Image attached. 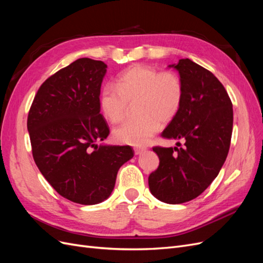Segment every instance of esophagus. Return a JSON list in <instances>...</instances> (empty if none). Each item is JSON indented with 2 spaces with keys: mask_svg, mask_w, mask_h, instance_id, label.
Listing matches in <instances>:
<instances>
[{
  "mask_svg": "<svg viewBox=\"0 0 263 263\" xmlns=\"http://www.w3.org/2000/svg\"><path fill=\"white\" fill-rule=\"evenodd\" d=\"M134 151H135V155H140L145 151V148L142 147H135L134 148Z\"/></svg>",
  "mask_w": 263,
  "mask_h": 263,
  "instance_id": "obj_1",
  "label": "esophagus"
}]
</instances>
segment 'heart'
<instances>
[{
    "label": "heart",
    "instance_id": "heart-1",
    "mask_svg": "<svg viewBox=\"0 0 263 263\" xmlns=\"http://www.w3.org/2000/svg\"><path fill=\"white\" fill-rule=\"evenodd\" d=\"M184 87L174 71H159L145 65H135L119 73L116 85L105 84L99 103L103 115L112 124L122 123L128 104L136 101L138 117L114 130L119 144L142 146L159 130L161 123L172 122L179 114Z\"/></svg>",
    "mask_w": 263,
    "mask_h": 263
}]
</instances>
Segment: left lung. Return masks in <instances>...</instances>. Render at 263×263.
Listing matches in <instances>:
<instances>
[{"label":"left lung","instance_id":"1","mask_svg":"<svg viewBox=\"0 0 263 263\" xmlns=\"http://www.w3.org/2000/svg\"><path fill=\"white\" fill-rule=\"evenodd\" d=\"M179 71L184 98L179 114L161 136L182 140L180 147H154L159 166L148 178L159 201L181 204L201 195L224 164L233 133V104L211 71L190 59L171 65Z\"/></svg>","mask_w":263,"mask_h":263}]
</instances>
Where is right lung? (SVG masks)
<instances>
[{
	"mask_svg": "<svg viewBox=\"0 0 263 263\" xmlns=\"http://www.w3.org/2000/svg\"><path fill=\"white\" fill-rule=\"evenodd\" d=\"M106 68L100 60H76L41 85L28 113L36 165L61 196L78 204L106 200L119 168L134 157L129 146L97 144L109 134L99 103Z\"/></svg>",
	"mask_w": 263,
	"mask_h": 263,
	"instance_id": "obj_1",
	"label": "right lung"
}]
</instances>
